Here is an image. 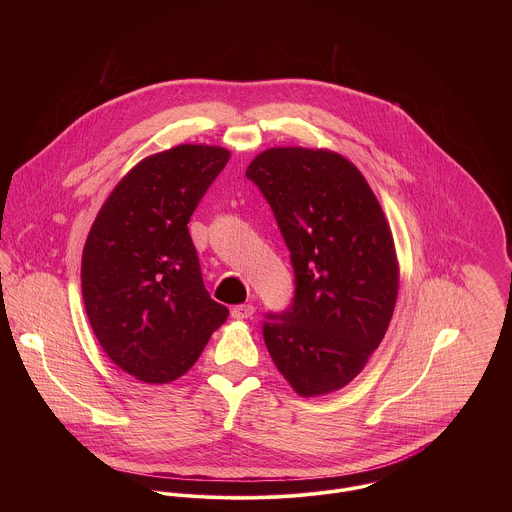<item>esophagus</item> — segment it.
Instances as JSON below:
<instances>
[{"mask_svg":"<svg viewBox=\"0 0 512 512\" xmlns=\"http://www.w3.org/2000/svg\"><path fill=\"white\" fill-rule=\"evenodd\" d=\"M252 313H254V305H250V303L234 305V307L230 309V315H232L234 319H248V317H252Z\"/></svg>","mask_w":512,"mask_h":512,"instance_id":"1","label":"esophagus"}]
</instances>
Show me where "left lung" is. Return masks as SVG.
I'll use <instances>...</instances> for the list:
<instances>
[{
  "label": "left lung",
  "mask_w": 512,
  "mask_h": 512,
  "mask_svg": "<svg viewBox=\"0 0 512 512\" xmlns=\"http://www.w3.org/2000/svg\"><path fill=\"white\" fill-rule=\"evenodd\" d=\"M290 250L295 295L268 313V353L299 396L347 386L384 339L398 297L394 238L363 173L329 149L270 147L246 169Z\"/></svg>",
  "instance_id": "1"
}]
</instances>
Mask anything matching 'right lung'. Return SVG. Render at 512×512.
Masks as SVG:
<instances>
[{
  "label": "right lung",
  "mask_w": 512,
  "mask_h": 512,
  "mask_svg": "<svg viewBox=\"0 0 512 512\" xmlns=\"http://www.w3.org/2000/svg\"><path fill=\"white\" fill-rule=\"evenodd\" d=\"M230 151L181 144L142 159L110 193L82 250V297L114 365L147 384L185 374L228 309L205 290L187 222Z\"/></svg>",
  "instance_id": "right-lung-1"
}]
</instances>
